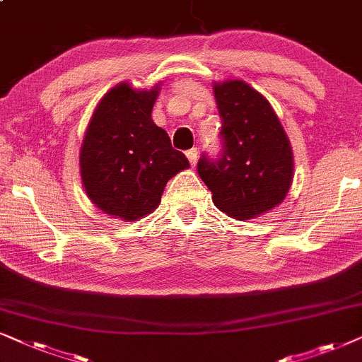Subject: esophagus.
Listing matches in <instances>:
<instances>
[{
  "instance_id": "1",
  "label": "esophagus",
  "mask_w": 362,
  "mask_h": 362,
  "mask_svg": "<svg viewBox=\"0 0 362 362\" xmlns=\"http://www.w3.org/2000/svg\"><path fill=\"white\" fill-rule=\"evenodd\" d=\"M185 156H187V158H189L190 165H192V167H195L197 158H199V152H197V148H190V151H187V152H185Z\"/></svg>"
}]
</instances>
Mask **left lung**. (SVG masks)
Masks as SVG:
<instances>
[{
	"mask_svg": "<svg viewBox=\"0 0 362 362\" xmlns=\"http://www.w3.org/2000/svg\"><path fill=\"white\" fill-rule=\"evenodd\" d=\"M223 147L216 160L206 156L197 170L216 209L250 220L285 200L293 182V151L267 98L245 81L214 86Z\"/></svg>",
	"mask_w": 362,
	"mask_h": 362,
	"instance_id": "left-lung-1",
	"label": "left lung"
}]
</instances>
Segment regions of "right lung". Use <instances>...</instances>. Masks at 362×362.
Segmentation results:
<instances>
[{
  "label": "right lung",
  "instance_id": "obj_1",
  "mask_svg": "<svg viewBox=\"0 0 362 362\" xmlns=\"http://www.w3.org/2000/svg\"><path fill=\"white\" fill-rule=\"evenodd\" d=\"M158 90V84L148 90L115 86L94 109L81 146V178L89 200L124 221L152 214L167 182L190 167L153 124Z\"/></svg>",
  "mask_w": 362,
  "mask_h": 362
}]
</instances>
